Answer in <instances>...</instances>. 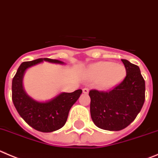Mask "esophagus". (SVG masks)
I'll return each instance as SVG.
<instances>
[{"label":"esophagus","mask_w":158,"mask_h":158,"mask_svg":"<svg viewBox=\"0 0 158 158\" xmlns=\"http://www.w3.org/2000/svg\"><path fill=\"white\" fill-rule=\"evenodd\" d=\"M82 92L84 94H88L89 93V89H88V88H83V89H82Z\"/></svg>","instance_id":"1"}]
</instances>
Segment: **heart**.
<instances>
[{
	"instance_id": "b5f03b06",
	"label": "heart",
	"mask_w": 158,
	"mask_h": 158,
	"mask_svg": "<svg viewBox=\"0 0 158 158\" xmlns=\"http://www.w3.org/2000/svg\"><path fill=\"white\" fill-rule=\"evenodd\" d=\"M88 79L97 80L102 89H109L119 84L126 76V69L123 64L113 62L101 61L90 64L86 70Z\"/></svg>"
}]
</instances>
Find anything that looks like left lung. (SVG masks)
Wrapping results in <instances>:
<instances>
[{"label": "left lung", "instance_id": "left-lung-1", "mask_svg": "<svg viewBox=\"0 0 158 158\" xmlns=\"http://www.w3.org/2000/svg\"><path fill=\"white\" fill-rule=\"evenodd\" d=\"M126 77L109 92L91 89L90 116L94 124L107 131H120L135 120L145 102V80L139 67L121 60Z\"/></svg>", "mask_w": 158, "mask_h": 158}]
</instances>
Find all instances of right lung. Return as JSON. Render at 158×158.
I'll use <instances>...</instances> for the list:
<instances>
[{
  "label": "right lung",
  "mask_w": 158,
  "mask_h": 158,
  "mask_svg": "<svg viewBox=\"0 0 158 158\" xmlns=\"http://www.w3.org/2000/svg\"><path fill=\"white\" fill-rule=\"evenodd\" d=\"M43 61L64 64L58 60L49 58H39L21 64L12 79V102L19 116L31 127L38 131L52 132L65 124L70 109L82 91L79 89L72 93L62 92L46 102H38L31 98L23 86L24 74L29 68Z\"/></svg>",
  "instance_id": "right-lung-1"
}]
</instances>
